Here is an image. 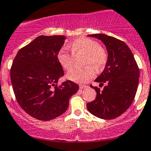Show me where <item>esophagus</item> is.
<instances>
[{"instance_id":"obj_1","label":"esophagus","mask_w":151,"mask_h":151,"mask_svg":"<svg viewBox=\"0 0 151 151\" xmlns=\"http://www.w3.org/2000/svg\"><path fill=\"white\" fill-rule=\"evenodd\" d=\"M88 88V86L87 85H79V88L80 89H85V88Z\"/></svg>"}]
</instances>
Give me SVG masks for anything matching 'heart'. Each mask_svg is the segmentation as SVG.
<instances>
[{"mask_svg": "<svg viewBox=\"0 0 151 151\" xmlns=\"http://www.w3.org/2000/svg\"><path fill=\"white\" fill-rule=\"evenodd\" d=\"M72 53L63 48L58 55L59 63L64 70H72L74 66L75 57L85 55L81 69H75L67 74V78L78 83H85L92 79L95 76V70L100 71L106 66L109 59V54L106 48L100 46L99 42L90 38L76 40L70 45Z\"/></svg>", "mask_w": 151, "mask_h": 151, "instance_id": "obj_1", "label": "heart"}]
</instances>
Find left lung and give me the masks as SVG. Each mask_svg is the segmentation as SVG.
<instances>
[{
    "mask_svg": "<svg viewBox=\"0 0 151 151\" xmlns=\"http://www.w3.org/2000/svg\"><path fill=\"white\" fill-rule=\"evenodd\" d=\"M100 40L107 48L109 59L103 72L95 80L103 86V91L95 89V100L88 103L89 112L106 120L116 118L129 109L136 94L139 85V69L132 52L124 42L103 34H91Z\"/></svg>",
    "mask_w": 151,
    "mask_h": 151,
    "instance_id": "8db88e82",
    "label": "left lung"
}]
</instances>
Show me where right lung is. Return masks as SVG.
I'll use <instances>...</instances> for the list:
<instances>
[{
    "label": "right lung",
    "mask_w": 151,
    "mask_h": 151,
    "mask_svg": "<svg viewBox=\"0 0 151 151\" xmlns=\"http://www.w3.org/2000/svg\"><path fill=\"white\" fill-rule=\"evenodd\" d=\"M62 35L40 36L22 48L12 61L10 78L16 101L27 114L40 121H50L68 109L78 85L63 76L58 55L64 44Z\"/></svg>",
    "instance_id": "1"
}]
</instances>
